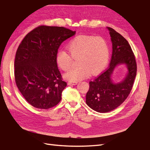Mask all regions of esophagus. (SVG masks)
Returning <instances> with one entry per match:
<instances>
[{
	"label": "esophagus",
	"instance_id": "esophagus-1",
	"mask_svg": "<svg viewBox=\"0 0 150 150\" xmlns=\"http://www.w3.org/2000/svg\"><path fill=\"white\" fill-rule=\"evenodd\" d=\"M77 82H68V85H69V86H70V85H76L77 84Z\"/></svg>",
	"mask_w": 150,
	"mask_h": 150
}]
</instances>
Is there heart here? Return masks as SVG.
Returning <instances> with one entry per match:
<instances>
[{"label": "heart", "instance_id": "heart-1", "mask_svg": "<svg viewBox=\"0 0 150 150\" xmlns=\"http://www.w3.org/2000/svg\"><path fill=\"white\" fill-rule=\"evenodd\" d=\"M71 56L65 50H59L56 55L58 66L62 70L70 68L73 59H77L79 67L69 69L64 78L70 82H77L91 75L103 71L109 63L110 50L103 38L91 35H80L67 45Z\"/></svg>", "mask_w": 150, "mask_h": 150}]
</instances>
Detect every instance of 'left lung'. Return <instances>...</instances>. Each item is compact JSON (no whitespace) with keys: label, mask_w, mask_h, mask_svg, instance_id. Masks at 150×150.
<instances>
[{"label":"left lung","mask_w":150,"mask_h":150,"mask_svg":"<svg viewBox=\"0 0 150 150\" xmlns=\"http://www.w3.org/2000/svg\"><path fill=\"white\" fill-rule=\"evenodd\" d=\"M109 32L112 45V54L109 67L94 81L89 82L86 94V103L98 112H108L116 109L127 99L131 91L137 73L134 54L127 40L110 27ZM123 64L127 69L125 77L114 83L112 79L115 68Z\"/></svg>","instance_id":"1"}]
</instances>
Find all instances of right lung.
<instances>
[{
    "label": "right lung",
    "mask_w": 150,
    "mask_h": 150,
    "mask_svg": "<svg viewBox=\"0 0 150 150\" xmlns=\"http://www.w3.org/2000/svg\"><path fill=\"white\" fill-rule=\"evenodd\" d=\"M75 33L63 27L41 25L20 44L15 59V82L34 107L48 109L61 101L67 83L62 81L56 55L61 43Z\"/></svg>",
    "instance_id": "add662e5"
}]
</instances>
